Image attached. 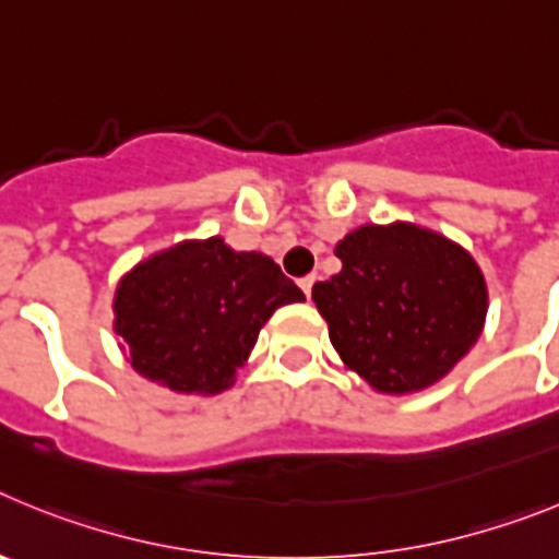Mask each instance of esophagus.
Masks as SVG:
<instances>
[{
    "instance_id": "obj_1",
    "label": "esophagus",
    "mask_w": 559,
    "mask_h": 559,
    "mask_svg": "<svg viewBox=\"0 0 559 559\" xmlns=\"http://www.w3.org/2000/svg\"><path fill=\"white\" fill-rule=\"evenodd\" d=\"M313 283H316V274H310V276H305V280H299V288L305 290V296H308V299H310V290H313Z\"/></svg>"
}]
</instances>
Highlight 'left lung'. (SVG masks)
<instances>
[{"label":"left lung","mask_w":559,"mask_h":559,"mask_svg":"<svg viewBox=\"0 0 559 559\" xmlns=\"http://www.w3.org/2000/svg\"><path fill=\"white\" fill-rule=\"evenodd\" d=\"M313 285L335 353L369 386L412 394L445 378L481 335L487 283L459 243L414 224L360 226Z\"/></svg>","instance_id":"8db88e82"}]
</instances>
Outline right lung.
<instances>
[{
	"instance_id": "1",
	"label": "right lung",
	"mask_w": 559,
	"mask_h": 559,
	"mask_svg": "<svg viewBox=\"0 0 559 559\" xmlns=\"http://www.w3.org/2000/svg\"><path fill=\"white\" fill-rule=\"evenodd\" d=\"M271 257L224 237L185 240L142 260L114 294V333L142 378L181 394L235 383L276 308L302 302Z\"/></svg>"
}]
</instances>
